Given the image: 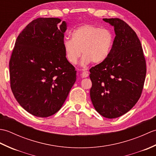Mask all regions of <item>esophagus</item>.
Returning <instances> with one entry per match:
<instances>
[{
	"label": "esophagus",
	"mask_w": 156,
	"mask_h": 156,
	"mask_svg": "<svg viewBox=\"0 0 156 156\" xmlns=\"http://www.w3.org/2000/svg\"><path fill=\"white\" fill-rule=\"evenodd\" d=\"M81 75H82V78H87L89 76V73L87 71H84V72H82Z\"/></svg>",
	"instance_id": "obj_1"
}]
</instances>
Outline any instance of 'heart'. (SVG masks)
Instances as JSON below:
<instances>
[{"label": "heart", "mask_w": 156, "mask_h": 156, "mask_svg": "<svg viewBox=\"0 0 156 156\" xmlns=\"http://www.w3.org/2000/svg\"><path fill=\"white\" fill-rule=\"evenodd\" d=\"M71 39H64L63 48L67 60L76 64L83 55L81 65L87 66L92 62L100 64L107 60L114 45V35L108 29H101L92 25H83L74 29Z\"/></svg>", "instance_id": "1"}]
</instances>
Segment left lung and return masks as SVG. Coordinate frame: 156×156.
<instances>
[{
    "mask_svg": "<svg viewBox=\"0 0 156 156\" xmlns=\"http://www.w3.org/2000/svg\"><path fill=\"white\" fill-rule=\"evenodd\" d=\"M113 26V48L107 60L90 69L91 101L102 117L115 119L133 108L140 99L146 63L135 32L117 18L103 19Z\"/></svg>",
    "mask_w": 156,
    "mask_h": 156,
    "instance_id": "8db88e82",
    "label": "left lung"
}]
</instances>
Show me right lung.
Instances as JSON below:
<instances>
[{
	"mask_svg": "<svg viewBox=\"0 0 156 156\" xmlns=\"http://www.w3.org/2000/svg\"><path fill=\"white\" fill-rule=\"evenodd\" d=\"M61 21H32L17 37L9 62L15 98L26 111L38 117L57 112L76 80V70L63 48L67 24Z\"/></svg>",
	"mask_w": 156,
	"mask_h": 156,
	"instance_id": "obj_1",
	"label": "right lung"
}]
</instances>
